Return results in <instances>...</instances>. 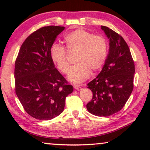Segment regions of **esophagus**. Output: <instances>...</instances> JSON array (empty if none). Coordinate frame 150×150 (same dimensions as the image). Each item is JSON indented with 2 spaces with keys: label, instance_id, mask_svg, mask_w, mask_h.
I'll use <instances>...</instances> for the list:
<instances>
[{
  "label": "esophagus",
  "instance_id": "obj_1",
  "mask_svg": "<svg viewBox=\"0 0 150 150\" xmlns=\"http://www.w3.org/2000/svg\"><path fill=\"white\" fill-rule=\"evenodd\" d=\"M74 89H75L76 90H77V91H80V90L82 89L81 87H80L79 85H74Z\"/></svg>",
  "mask_w": 150,
  "mask_h": 150
}]
</instances>
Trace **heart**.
Returning <instances> with one entry per match:
<instances>
[{
	"label": "heart",
	"mask_w": 150,
	"mask_h": 150,
	"mask_svg": "<svg viewBox=\"0 0 150 150\" xmlns=\"http://www.w3.org/2000/svg\"><path fill=\"white\" fill-rule=\"evenodd\" d=\"M68 52H77V64L71 69L67 79L74 83L87 80L91 71H99L105 63L108 54V43L102 35H93L83 28L74 30L64 38ZM50 58L61 73L67 74L70 69L67 54L64 47L54 44L50 50Z\"/></svg>",
	"instance_id": "1"
}]
</instances>
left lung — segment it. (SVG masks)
Segmentation results:
<instances>
[{
    "label": "left lung",
    "mask_w": 150,
    "mask_h": 150,
    "mask_svg": "<svg viewBox=\"0 0 150 150\" xmlns=\"http://www.w3.org/2000/svg\"><path fill=\"white\" fill-rule=\"evenodd\" d=\"M101 28L109 40V50L101 71L87 84L93 98L87 109L94 115L108 117L120 111L130 97L134 63L124 38L107 26Z\"/></svg>",
    "instance_id": "obj_1"
}]
</instances>
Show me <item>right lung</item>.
Instances as JSON below:
<instances>
[{"label":"right lung","instance_id":"add662e5","mask_svg":"<svg viewBox=\"0 0 150 150\" xmlns=\"http://www.w3.org/2000/svg\"><path fill=\"white\" fill-rule=\"evenodd\" d=\"M64 26H44L30 34L20 47L15 63L16 93L26 112L49 120L63 111L74 87L55 68L50 50Z\"/></svg>","mask_w":150,"mask_h":150}]
</instances>
